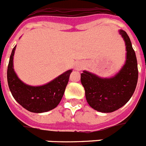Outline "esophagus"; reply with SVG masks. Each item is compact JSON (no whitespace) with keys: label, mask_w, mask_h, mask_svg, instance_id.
<instances>
[{"label":"esophagus","mask_w":146,"mask_h":146,"mask_svg":"<svg viewBox=\"0 0 146 146\" xmlns=\"http://www.w3.org/2000/svg\"><path fill=\"white\" fill-rule=\"evenodd\" d=\"M80 68H81L80 66H76V69H77V70H80Z\"/></svg>","instance_id":"1"}]
</instances>
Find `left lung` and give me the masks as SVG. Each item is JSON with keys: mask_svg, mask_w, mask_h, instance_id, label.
<instances>
[{"mask_svg": "<svg viewBox=\"0 0 146 146\" xmlns=\"http://www.w3.org/2000/svg\"><path fill=\"white\" fill-rule=\"evenodd\" d=\"M126 46V61L119 73L111 78H100L84 71L81 83L86 98L92 109L110 113L129 101L135 91L138 79L137 61L131 42L126 32L119 31Z\"/></svg>", "mask_w": 146, "mask_h": 146, "instance_id": "obj_1", "label": "left lung"}]
</instances>
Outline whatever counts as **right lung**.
Returning a JSON list of instances; mask_svg holds the SVG:
<instances>
[{"label": "right lung", "mask_w": 146, "mask_h": 146, "mask_svg": "<svg viewBox=\"0 0 146 146\" xmlns=\"http://www.w3.org/2000/svg\"><path fill=\"white\" fill-rule=\"evenodd\" d=\"M13 48L7 69V81L13 98L27 110L34 113L46 112L58 106L64 94L72 70L64 72L57 78L41 86H31L23 83L14 71Z\"/></svg>", "instance_id": "obj_1"}]
</instances>
